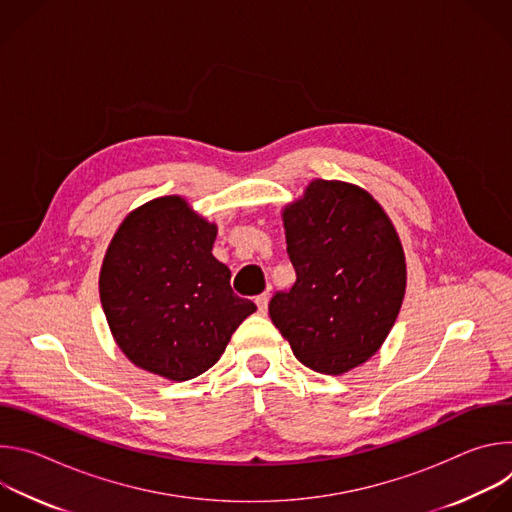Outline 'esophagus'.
I'll list each match as a JSON object with an SVG mask.
<instances>
[{"label": "esophagus", "instance_id": "1", "mask_svg": "<svg viewBox=\"0 0 512 512\" xmlns=\"http://www.w3.org/2000/svg\"><path fill=\"white\" fill-rule=\"evenodd\" d=\"M255 304H257V308H259L261 314L267 312V306H269V294H267V291H265V294H261V296L255 298Z\"/></svg>", "mask_w": 512, "mask_h": 512}]
</instances>
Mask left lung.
Returning a JSON list of instances; mask_svg holds the SVG:
<instances>
[{"mask_svg":"<svg viewBox=\"0 0 512 512\" xmlns=\"http://www.w3.org/2000/svg\"><path fill=\"white\" fill-rule=\"evenodd\" d=\"M296 283L269 302V316L296 358L322 375H344L387 340L407 287L401 239L364 188L312 180L281 210Z\"/></svg>","mask_w":512,"mask_h":512,"instance_id":"8db88e82","label":"left lung"}]
</instances>
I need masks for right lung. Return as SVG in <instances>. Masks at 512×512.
Masks as SVG:
<instances>
[{
    "instance_id": "obj_1",
    "label": "right lung",
    "mask_w": 512,
    "mask_h": 512,
    "mask_svg": "<svg viewBox=\"0 0 512 512\" xmlns=\"http://www.w3.org/2000/svg\"><path fill=\"white\" fill-rule=\"evenodd\" d=\"M216 231L176 194L133 208L115 231L99 294L113 340L135 367L190 381L257 310L233 294L229 267L212 255Z\"/></svg>"
}]
</instances>
